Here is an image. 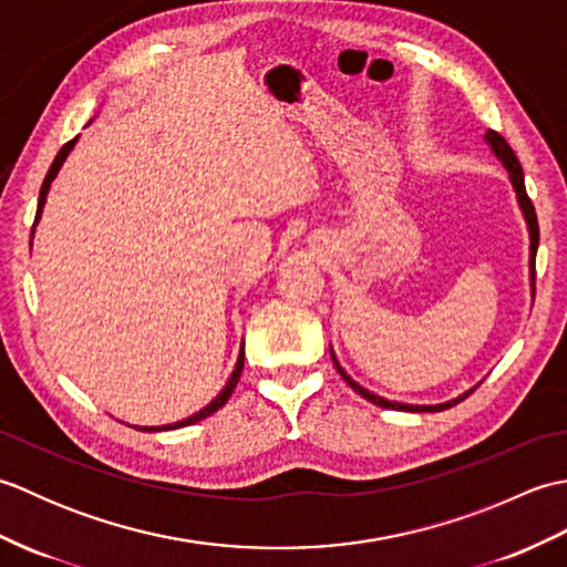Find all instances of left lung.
<instances>
[{"mask_svg": "<svg viewBox=\"0 0 567 567\" xmlns=\"http://www.w3.org/2000/svg\"><path fill=\"white\" fill-rule=\"evenodd\" d=\"M485 141L489 143V148H492V153L497 155V158L502 161V165L507 167V173H509V179H512V187H514V192H516V202H519V209H522V214H524V221H526V228H528V240H532V246H528V275H532V295H536V250H538V221H536V209H534V204H532V199H528V195H526V187H524V171H522V165H519V161H516V155H514V151L509 148V143L504 141L497 131H487L485 134ZM331 360H333V365H336V370L341 372V378L351 384V388L360 394V396H365L368 402H372V404H378V406H384V409H396V412H443V409H449V406H453V404H457V402H463L467 394H473L475 392V388L473 390H467V392H463L461 396H455V400H451V402H443V404H402V402H390V400H384V396H378V394H372L370 390H365V388H360V384L348 375V372L339 365V360H336V355H333V351H331Z\"/></svg>", "mask_w": 567, "mask_h": 567, "instance_id": "left-lung-1", "label": "left lung"}]
</instances>
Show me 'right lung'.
I'll return each instance as SVG.
<instances>
[{"mask_svg":"<svg viewBox=\"0 0 567 567\" xmlns=\"http://www.w3.org/2000/svg\"><path fill=\"white\" fill-rule=\"evenodd\" d=\"M75 143H78V136L72 138V141H68L63 148L58 151V155H55V161H53V165H51V171H48V175H45V179H43V185H41V192H39V209H35V221H33V228H35V224H39V219H41V214H43V204H45V197H48V189H51V183L55 179V175H58V171L60 167H63V163H65V158H68V153L75 148ZM31 236H33V231H31ZM240 372H244V346H240V353H238V360H236V368H234V372H231V378H228V382L224 384V390L214 396V400L204 406V409H199L197 414H192V416H187V419H183V421H175V424H165V426H134V429H141V431H171V429H183V426H189V424H197V421H202V419H207V416H212L216 409H221L226 402H228V396H231V392L236 390V382H238V378H240Z\"/></svg>","mask_w":567,"mask_h":567,"instance_id":"1","label":"right lung"}]
</instances>
